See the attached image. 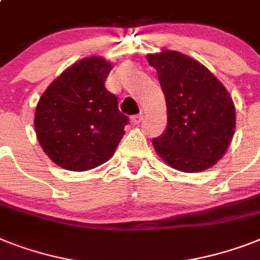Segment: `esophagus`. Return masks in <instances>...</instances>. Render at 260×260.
Listing matches in <instances>:
<instances>
[{
	"label": "esophagus",
	"mask_w": 260,
	"mask_h": 260,
	"mask_svg": "<svg viewBox=\"0 0 260 260\" xmlns=\"http://www.w3.org/2000/svg\"><path fill=\"white\" fill-rule=\"evenodd\" d=\"M143 116H144V113H139V115H135L132 116V123L134 124H139L143 120Z\"/></svg>",
	"instance_id": "1"
}]
</instances>
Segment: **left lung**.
Wrapping results in <instances>:
<instances>
[{"label": "left lung", "mask_w": 260, "mask_h": 260, "mask_svg": "<svg viewBox=\"0 0 260 260\" xmlns=\"http://www.w3.org/2000/svg\"><path fill=\"white\" fill-rule=\"evenodd\" d=\"M167 104V128L152 140L175 170L202 172L218 163L235 131V107L223 84L199 61L176 50L147 56Z\"/></svg>", "instance_id": "8db88e82"}]
</instances>
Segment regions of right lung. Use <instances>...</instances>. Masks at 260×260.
Masks as SVG:
<instances>
[{"instance_id":"obj_1","label":"right lung","mask_w":260,"mask_h":260,"mask_svg":"<svg viewBox=\"0 0 260 260\" xmlns=\"http://www.w3.org/2000/svg\"><path fill=\"white\" fill-rule=\"evenodd\" d=\"M112 65L88 57L69 67L40 97L35 128L41 148L57 166L88 171L108 161L129 119L104 82Z\"/></svg>"}]
</instances>
